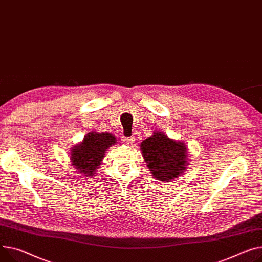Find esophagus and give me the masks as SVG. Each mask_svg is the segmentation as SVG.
<instances>
[{
  "mask_svg": "<svg viewBox=\"0 0 262 262\" xmlns=\"http://www.w3.org/2000/svg\"><path fill=\"white\" fill-rule=\"evenodd\" d=\"M122 141H123V142L126 143V144H132V143L135 141V137H134V136H130V137H123V139H122Z\"/></svg>",
  "mask_w": 262,
  "mask_h": 262,
  "instance_id": "34e87169",
  "label": "esophagus"
}]
</instances>
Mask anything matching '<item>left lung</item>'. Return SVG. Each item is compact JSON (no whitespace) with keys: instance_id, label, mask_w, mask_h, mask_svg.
Masks as SVG:
<instances>
[{"instance_id":"8db88e82","label":"left lung","mask_w":262,"mask_h":262,"mask_svg":"<svg viewBox=\"0 0 262 262\" xmlns=\"http://www.w3.org/2000/svg\"><path fill=\"white\" fill-rule=\"evenodd\" d=\"M141 151L150 175L160 181L180 176L186 167L187 152L184 143L171 140L163 133H155L141 143Z\"/></svg>"}]
</instances>
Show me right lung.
Returning <instances> with one entry per match:
<instances>
[{
	"instance_id": "obj_1",
	"label": "right lung",
	"mask_w": 262,
	"mask_h": 262,
	"mask_svg": "<svg viewBox=\"0 0 262 262\" xmlns=\"http://www.w3.org/2000/svg\"><path fill=\"white\" fill-rule=\"evenodd\" d=\"M115 143L116 138L110 133H89L84 137L83 142L72 149L73 165L81 175L93 176L107 148Z\"/></svg>"
}]
</instances>
